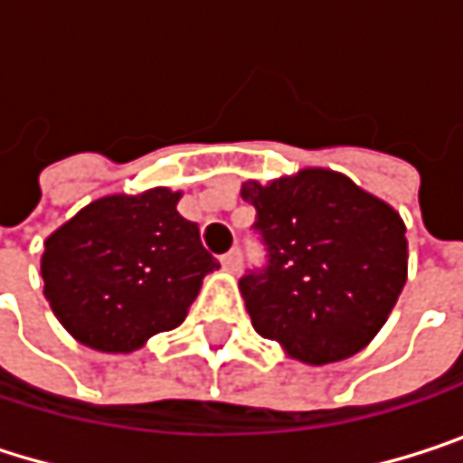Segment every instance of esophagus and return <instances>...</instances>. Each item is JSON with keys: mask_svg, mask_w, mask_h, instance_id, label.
<instances>
[{"mask_svg": "<svg viewBox=\"0 0 463 463\" xmlns=\"http://www.w3.org/2000/svg\"><path fill=\"white\" fill-rule=\"evenodd\" d=\"M220 262H222V268H225V270H231V273H238V270H241V262H243V260H241V251H238V249H231L228 254H222V260H220Z\"/></svg>", "mask_w": 463, "mask_h": 463, "instance_id": "obj_1", "label": "esophagus"}]
</instances>
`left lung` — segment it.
I'll return each mask as SVG.
<instances>
[{
    "label": "left lung",
    "mask_w": 463,
    "mask_h": 463,
    "mask_svg": "<svg viewBox=\"0 0 463 463\" xmlns=\"http://www.w3.org/2000/svg\"><path fill=\"white\" fill-rule=\"evenodd\" d=\"M241 198L268 246V268L238 281L251 326L303 364L359 354L408 281L400 212L329 168L249 179Z\"/></svg>",
    "instance_id": "1"
}]
</instances>
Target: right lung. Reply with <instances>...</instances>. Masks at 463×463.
<instances>
[{
    "label": "right lung",
    "instance_id": "add662e5",
    "mask_svg": "<svg viewBox=\"0 0 463 463\" xmlns=\"http://www.w3.org/2000/svg\"><path fill=\"white\" fill-rule=\"evenodd\" d=\"M179 198L168 187L104 195L47 235L45 298L77 343L131 354L184 322L220 262L176 212Z\"/></svg>",
    "mask_w": 463,
    "mask_h": 463
}]
</instances>
